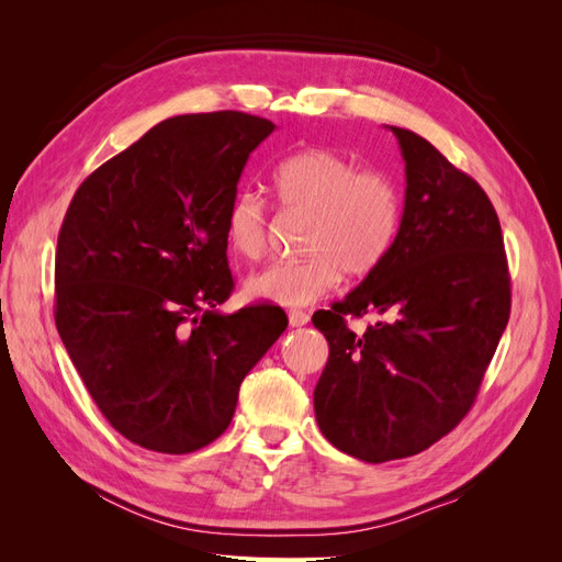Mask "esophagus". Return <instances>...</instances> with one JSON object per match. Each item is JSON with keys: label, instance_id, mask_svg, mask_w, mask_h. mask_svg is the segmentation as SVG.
Wrapping results in <instances>:
<instances>
[{"label": "esophagus", "instance_id": "obj_1", "mask_svg": "<svg viewBox=\"0 0 562 562\" xmlns=\"http://www.w3.org/2000/svg\"><path fill=\"white\" fill-rule=\"evenodd\" d=\"M288 321H291L293 328L307 326V323H310V314L302 312V310H291V312H288Z\"/></svg>", "mask_w": 562, "mask_h": 562}]
</instances>
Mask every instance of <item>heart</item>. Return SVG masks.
I'll use <instances>...</instances> for the list:
<instances>
[{"label": "heart", "mask_w": 562, "mask_h": 562, "mask_svg": "<svg viewBox=\"0 0 562 562\" xmlns=\"http://www.w3.org/2000/svg\"><path fill=\"white\" fill-rule=\"evenodd\" d=\"M271 190L288 213L310 220L302 234L300 260L269 265L246 281L252 300L304 307L328 295L342 279L368 277L384 260L401 227L398 184L382 171L363 168L333 149L307 147L285 157L271 173ZM234 255L258 260L267 250L269 215L255 192H239L225 217Z\"/></svg>", "instance_id": "obj_1"}]
</instances>
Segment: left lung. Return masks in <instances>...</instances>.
<instances>
[{"label":"left lung","mask_w":562,"mask_h":562,"mask_svg":"<svg viewBox=\"0 0 562 562\" xmlns=\"http://www.w3.org/2000/svg\"><path fill=\"white\" fill-rule=\"evenodd\" d=\"M405 161V206L386 260L314 314L328 363L314 389L321 434L382 464L450 434L479 394L512 312L499 217L483 187L422 135L391 126ZM383 318L356 336L347 315Z\"/></svg>","instance_id":"left-lung-1"}]
</instances>
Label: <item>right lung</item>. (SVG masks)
<instances>
[{"instance_id": "1", "label": "right lung", "mask_w": 562, "mask_h": 562, "mask_svg": "<svg viewBox=\"0 0 562 562\" xmlns=\"http://www.w3.org/2000/svg\"><path fill=\"white\" fill-rule=\"evenodd\" d=\"M277 126L244 112L149 128L79 184L56 248V328L112 427L187 454L223 436L250 368L285 330L274 304L220 314L234 288L225 217Z\"/></svg>"}]
</instances>
